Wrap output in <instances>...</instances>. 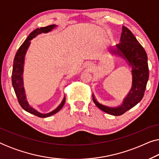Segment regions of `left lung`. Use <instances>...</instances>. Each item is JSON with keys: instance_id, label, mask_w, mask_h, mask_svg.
Here are the masks:
<instances>
[{"instance_id": "obj_1", "label": "left lung", "mask_w": 159, "mask_h": 159, "mask_svg": "<svg viewBox=\"0 0 159 159\" xmlns=\"http://www.w3.org/2000/svg\"><path fill=\"white\" fill-rule=\"evenodd\" d=\"M120 42L116 45L114 49L111 50V52L125 58L129 66H132L131 90L124 99L121 105L117 107H108L102 105L96 101L93 94V101L97 107L103 111L114 116L122 115L142 100L149 77L146 52L132 32L125 26L122 27Z\"/></svg>"}]
</instances>
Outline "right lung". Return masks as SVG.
Listing matches in <instances>:
<instances>
[{
	"label": "right lung",
	"mask_w": 159,
	"mask_h": 159,
	"mask_svg": "<svg viewBox=\"0 0 159 159\" xmlns=\"http://www.w3.org/2000/svg\"><path fill=\"white\" fill-rule=\"evenodd\" d=\"M56 25H52L47 26V27L37 28L34 31H32L30 35L27 37L25 42L22 43V45L19 47V48L17 51L16 55H15L14 59V64H13V70H12V85L13 88L14 89V92L16 93V95L18 99L19 103L20 104L21 108L26 111L32 114L35 116L40 117V118H45V117L51 116L52 115L55 114L56 113L61 109V108L64 106L65 103V100L66 98H64L63 101L59 106H58L56 109L52 111L51 112L47 113V114H42V113L38 111L34 108L30 106V105L28 103L27 97H26L25 88H24V83H23V71H24V63H25V56L27 52V50L28 49V47L30 46V40L32 39L38 35L39 34L41 33H46L51 31L54 27H56Z\"/></svg>",
	"instance_id": "1"
}]
</instances>
